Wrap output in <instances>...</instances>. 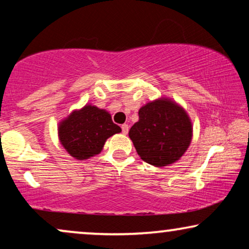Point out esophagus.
<instances>
[{"mask_svg":"<svg viewBox=\"0 0 249 249\" xmlns=\"http://www.w3.org/2000/svg\"><path fill=\"white\" fill-rule=\"evenodd\" d=\"M121 129H122V134L127 135L128 134V130H129V125L128 124H122L121 125Z\"/></svg>","mask_w":249,"mask_h":249,"instance_id":"obj_1","label":"esophagus"}]
</instances>
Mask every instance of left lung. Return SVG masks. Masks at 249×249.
Returning <instances> with one entry per match:
<instances>
[{"mask_svg": "<svg viewBox=\"0 0 249 249\" xmlns=\"http://www.w3.org/2000/svg\"><path fill=\"white\" fill-rule=\"evenodd\" d=\"M138 114L129 137L142 161L161 168L180 160L193 138L185 108L171 98L160 97L142 105Z\"/></svg>", "mask_w": 249, "mask_h": 249, "instance_id": "left-lung-1", "label": "left lung"}]
</instances>
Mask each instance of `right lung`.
<instances>
[{"label":"right lung","instance_id":"1","mask_svg":"<svg viewBox=\"0 0 249 249\" xmlns=\"http://www.w3.org/2000/svg\"><path fill=\"white\" fill-rule=\"evenodd\" d=\"M121 132L107 110L86 104L73 110L57 125L59 141L63 148L76 160H87L100 154L105 142Z\"/></svg>","mask_w":249,"mask_h":249}]
</instances>
